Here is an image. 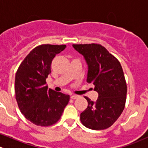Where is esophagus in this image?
I'll return each instance as SVG.
<instances>
[{
	"label": "esophagus",
	"instance_id": "esophagus-1",
	"mask_svg": "<svg viewBox=\"0 0 148 148\" xmlns=\"http://www.w3.org/2000/svg\"><path fill=\"white\" fill-rule=\"evenodd\" d=\"M79 97V96H78V95H72V96H71V98L72 99H78Z\"/></svg>",
	"mask_w": 148,
	"mask_h": 148
}]
</instances>
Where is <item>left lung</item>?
I'll use <instances>...</instances> for the list:
<instances>
[{
	"instance_id": "left-lung-1",
	"label": "left lung",
	"mask_w": 148,
	"mask_h": 148,
	"mask_svg": "<svg viewBox=\"0 0 148 148\" xmlns=\"http://www.w3.org/2000/svg\"><path fill=\"white\" fill-rule=\"evenodd\" d=\"M84 56L88 66L87 82L95 85L99 93L96 101L85 96L88 107L80 114V121L93 130L111 126L123 112L126 101L127 85L122 66L104 47L98 44L73 45Z\"/></svg>"
}]
</instances>
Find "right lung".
Here are the masks:
<instances>
[{
	"mask_svg": "<svg viewBox=\"0 0 148 148\" xmlns=\"http://www.w3.org/2000/svg\"><path fill=\"white\" fill-rule=\"evenodd\" d=\"M66 45H42L23 60L15 76V96L25 118L36 125L49 126L60 120L69 95L55 92L46 85L51 63Z\"/></svg>",
	"mask_w": 148,
	"mask_h": 148,
	"instance_id": "right-lung-1",
	"label": "right lung"
}]
</instances>
